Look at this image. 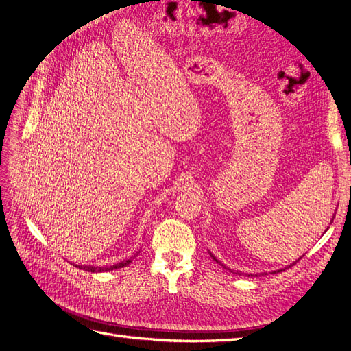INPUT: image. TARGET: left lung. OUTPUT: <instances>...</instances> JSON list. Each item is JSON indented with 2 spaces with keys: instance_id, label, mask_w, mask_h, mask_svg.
Instances as JSON below:
<instances>
[{
  "instance_id": "left-lung-1",
  "label": "left lung",
  "mask_w": 351,
  "mask_h": 351,
  "mask_svg": "<svg viewBox=\"0 0 351 351\" xmlns=\"http://www.w3.org/2000/svg\"><path fill=\"white\" fill-rule=\"evenodd\" d=\"M334 217H335V215H334ZM334 217H332L331 222L334 221ZM209 254H210V258H212V259H214V261H215L217 263H219V265H221V267H224V268H226V265H224V263H222V262H219V261H218V259H217V258L214 256V254H212L210 252H209ZM299 259H302V258H299ZM299 259H297L295 262H299ZM295 262H293V263H290V265H287V267H284V268H281V269H277V271H272L271 274H275V272H281V271H285L287 268H290V267H293V265H294ZM227 269H228V268H227ZM230 271H231V269H230ZM236 274H239V272H236ZM250 275H252V277H258V274H254V275H253V274H250ZM250 275H249V277H250Z\"/></svg>"
}]
</instances>
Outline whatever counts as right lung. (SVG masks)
Returning <instances> with one entry per match:
<instances>
[{"label":"right lung","mask_w":351,"mask_h":351,"mask_svg":"<svg viewBox=\"0 0 351 351\" xmlns=\"http://www.w3.org/2000/svg\"><path fill=\"white\" fill-rule=\"evenodd\" d=\"M134 258H129L125 261H121L119 263L115 265H111V267H92V265H74V267H77L80 269H84L88 272H107V271H112V269H119V268H123V267H127Z\"/></svg>","instance_id":"add662e5"}]
</instances>
